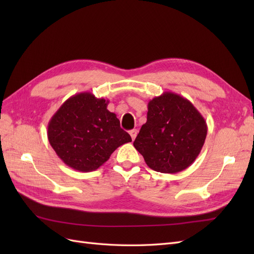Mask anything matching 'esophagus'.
<instances>
[{
    "instance_id": "34e87169",
    "label": "esophagus",
    "mask_w": 254,
    "mask_h": 254,
    "mask_svg": "<svg viewBox=\"0 0 254 254\" xmlns=\"http://www.w3.org/2000/svg\"><path fill=\"white\" fill-rule=\"evenodd\" d=\"M129 133H130V135H131V139H132V140H134L135 137H136V134H137V130H136V129L130 130Z\"/></svg>"
}]
</instances>
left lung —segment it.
<instances>
[{
	"instance_id": "1",
	"label": "left lung",
	"mask_w": 254,
	"mask_h": 254,
	"mask_svg": "<svg viewBox=\"0 0 254 254\" xmlns=\"http://www.w3.org/2000/svg\"><path fill=\"white\" fill-rule=\"evenodd\" d=\"M147 121L133 146L151 170L176 174L194 162L204 144L207 126L189 99L164 92L148 103Z\"/></svg>"
}]
</instances>
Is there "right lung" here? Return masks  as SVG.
Instances as JSON below:
<instances>
[{
	"instance_id": "right-lung-1",
	"label": "right lung",
	"mask_w": 254,
	"mask_h": 254,
	"mask_svg": "<svg viewBox=\"0 0 254 254\" xmlns=\"http://www.w3.org/2000/svg\"><path fill=\"white\" fill-rule=\"evenodd\" d=\"M109 101L90 92L67 98L53 115L48 137L64 162L79 172H92L108 161L121 145L131 142L117 114L107 109Z\"/></svg>"
}]
</instances>
